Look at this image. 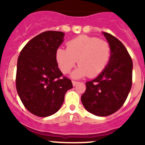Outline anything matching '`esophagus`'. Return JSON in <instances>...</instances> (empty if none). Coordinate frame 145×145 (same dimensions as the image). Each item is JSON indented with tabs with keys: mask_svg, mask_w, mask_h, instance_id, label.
Returning <instances> with one entry per match:
<instances>
[{
	"mask_svg": "<svg viewBox=\"0 0 145 145\" xmlns=\"http://www.w3.org/2000/svg\"><path fill=\"white\" fill-rule=\"evenodd\" d=\"M72 85H73V86H76L77 84H78V81H75V80H72Z\"/></svg>",
	"mask_w": 145,
	"mask_h": 145,
	"instance_id": "1",
	"label": "esophagus"
}]
</instances>
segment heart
Returning <instances> with one entry per match:
<instances>
[{
	"label": "heart",
	"mask_w": 145,
	"mask_h": 145,
	"mask_svg": "<svg viewBox=\"0 0 145 145\" xmlns=\"http://www.w3.org/2000/svg\"><path fill=\"white\" fill-rule=\"evenodd\" d=\"M111 57V46L105 40L81 35L67 43V49L58 48L56 59L60 70L69 73L77 61L80 66L72 77L78 78L88 75L94 78L105 70Z\"/></svg>",
	"instance_id": "obj_1"
}]
</instances>
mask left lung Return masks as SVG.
I'll list each match as a JSON object with an SVG mask.
<instances>
[{
  "label": "left lung",
  "mask_w": 145,
  "mask_h": 145,
  "mask_svg": "<svg viewBox=\"0 0 145 145\" xmlns=\"http://www.w3.org/2000/svg\"><path fill=\"white\" fill-rule=\"evenodd\" d=\"M111 46V57L105 70L86 83L81 102L86 110L97 116L116 112L125 102L132 85L133 62L127 49L118 38L103 33Z\"/></svg>",
  "instance_id": "1"
}]
</instances>
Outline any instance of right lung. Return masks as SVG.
Segmentation results:
<instances>
[{
  "mask_svg": "<svg viewBox=\"0 0 145 145\" xmlns=\"http://www.w3.org/2000/svg\"><path fill=\"white\" fill-rule=\"evenodd\" d=\"M65 33L46 31L34 37L18 57L16 87L25 108L33 115L47 117L63 104L72 81L58 67L56 54Z\"/></svg>",
  "mask_w": 145,
  "mask_h": 145,
  "instance_id": "1",
  "label": "right lung"
}]
</instances>
